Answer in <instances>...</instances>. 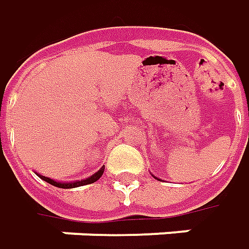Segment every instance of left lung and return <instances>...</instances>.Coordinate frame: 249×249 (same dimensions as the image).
<instances>
[{"mask_svg":"<svg viewBox=\"0 0 249 249\" xmlns=\"http://www.w3.org/2000/svg\"><path fill=\"white\" fill-rule=\"evenodd\" d=\"M155 178H156V177H155Z\"/></svg>","mask_w":249,"mask_h":249,"instance_id":"left-lung-1","label":"left lung"}]
</instances>
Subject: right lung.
Here are the masks:
<instances>
[{
  "label": "right lung",
  "instance_id": "right-lung-1",
  "mask_svg": "<svg viewBox=\"0 0 249 249\" xmlns=\"http://www.w3.org/2000/svg\"><path fill=\"white\" fill-rule=\"evenodd\" d=\"M103 173H104V167L100 168L96 174H93L91 177H89V178H86V179H82V181H75V182H64V183L57 182V181H53V179L48 178V177H43V175H39V177H41V179L46 181V182H49L51 185H53V186L63 188V189H71V188H78V186H83V185H89V183L96 182L98 178L103 175Z\"/></svg>",
  "mask_w": 249,
  "mask_h": 249
}]
</instances>
